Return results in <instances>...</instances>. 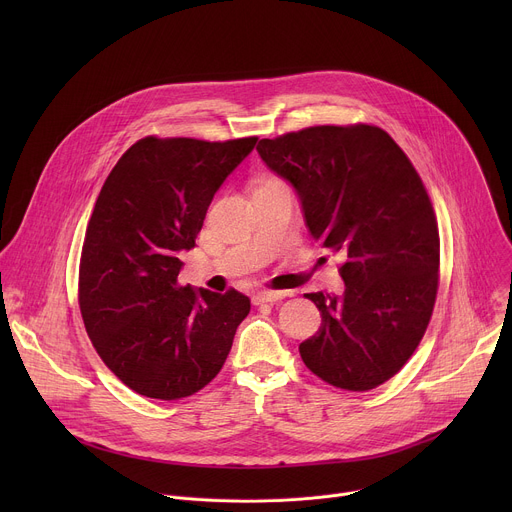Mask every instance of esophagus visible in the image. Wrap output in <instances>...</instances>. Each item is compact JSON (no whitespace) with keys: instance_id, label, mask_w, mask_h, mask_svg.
Masks as SVG:
<instances>
[{"instance_id":"34e87169","label":"esophagus","mask_w":512,"mask_h":512,"mask_svg":"<svg viewBox=\"0 0 512 512\" xmlns=\"http://www.w3.org/2000/svg\"><path fill=\"white\" fill-rule=\"evenodd\" d=\"M289 296V291H259V294L253 296V304H273Z\"/></svg>"}]
</instances>
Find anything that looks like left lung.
I'll list each match as a JSON object with an SVG mask.
<instances>
[{
	"label": "left lung",
	"instance_id": "obj_1",
	"mask_svg": "<svg viewBox=\"0 0 512 512\" xmlns=\"http://www.w3.org/2000/svg\"><path fill=\"white\" fill-rule=\"evenodd\" d=\"M257 152L298 192L312 237L342 257V294H306L322 326L302 360L346 391L383 385L419 346L437 296L440 233L419 174L375 125L308 127Z\"/></svg>",
	"mask_w": 512,
	"mask_h": 512
}]
</instances>
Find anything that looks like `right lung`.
Returning a JSON list of instances; mask_svg holds the SVG:
<instances>
[{
  "label": "right lung",
  "mask_w": 512,
  "mask_h": 512,
  "mask_svg": "<svg viewBox=\"0 0 512 512\" xmlns=\"http://www.w3.org/2000/svg\"><path fill=\"white\" fill-rule=\"evenodd\" d=\"M257 137H143L119 158L95 202L79 269L87 334L131 391L174 401L206 387L251 310L237 289L182 287L180 251Z\"/></svg>",
  "instance_id": "1"
}]
</instances>
